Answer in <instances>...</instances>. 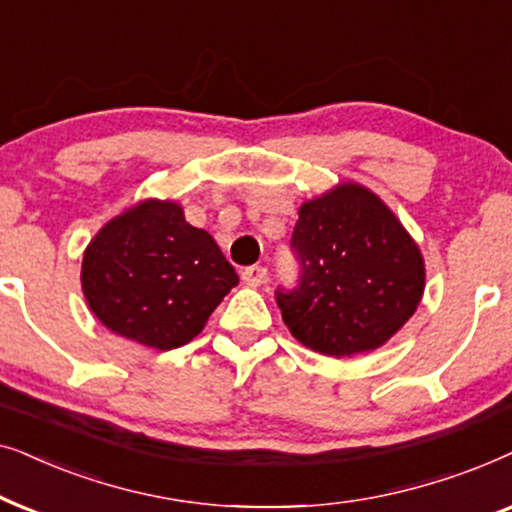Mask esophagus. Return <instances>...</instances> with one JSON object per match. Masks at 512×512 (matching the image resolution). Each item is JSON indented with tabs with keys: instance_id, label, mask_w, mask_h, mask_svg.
<instances>
[{
	"instance_id": "34e87169",
	"label": "esophagus",
	"mask_w": 512,
	"mask_h": 512,
	"mask_svg": "<svg viewBox=\"0 0 512 512\" xmlns=\"http://www.w3.org/2000/svg\"><path fill=\"white\" fill-rule=\"evenodd\" d=\"M241 278H243V283L248 285V288H260L262 283H267L269 271L264 267H248V269H243Z\"/></svg>"
}]
</instances>
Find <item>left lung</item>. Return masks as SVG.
Segmentation results:
<instances>
[{"label":"left lung","instance_id":"8db88e82","mask_svg":"<svg viewBox=\"0 0 512 512\" xmlns=\"http://www.w3.org/2000/svg\"><path fill=\"white\" fill-rule=\"evenodd\" d=\"M292 248L302 276L276 299L292 337L320 356L379 349L424 297L426 264L417 241L358 182H339L304 201Z\"/></svg>","mask_w":512,"mask_h":512}]
</instances>
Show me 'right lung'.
Here are the masks:
<instances>
[{"mask_svg": "<svg viewBox=\"0 0 512 512\" xmlns=\"http://www.w3.org/2000/svg\"><path fill=\"white\" fill-rule=\"evenodd\" d=\"M238 276L215 238L177 201L145 199L112 217L84 250L81 290L114 335L170 351L199 335Z\"/></svg>", "mask_w": 512, "mask_h": 512, "instance_id": "right-lung-1", "label": "right lung"}]
</instances>
